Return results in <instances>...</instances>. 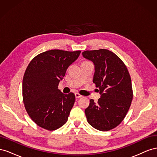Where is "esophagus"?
Here are the masks:
<instances>
[{
  "label": "esophagus",
  "mask_w": 157,
  "mask_h": 157,
  "mask_svg": "<svg viewBox=\"0 0 157 157\" xmlns=\"http://www.w3.org/2000/svg\"><path fill=\"white\" fill-rule=\"evenodd\" d=\"M75 98H77V99L82 97V96H81V95H80L78 93H75Z\"/></svg>",
  "instance_id": "1"
}]
</instances>
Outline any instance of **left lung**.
<instances>
[{"label":"left lung","instance_id":"1","mask_svg":"<svg viewBox=\"0 0 157 157\" xmlns=\"http://www.w3.org/2000/svg\"><path fill=\"white\" fill-rule=\"evenodd\" d=\"M82 54L94 65L93 82L100 94L97 103L91 99L85 109L88 122L98 130H110L121 124L130 107L133 92L130 74L122 61L108 50H86Z\"/></svg>","mask_w":157,"mask_h":157}]
</instances>
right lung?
Instances as JSON below:
<instances>
[{"label":"right lung","instance_id":"obj_1","mask_svg":"<svg viewBox=\"0 0 157 157\" xmlns=\"http://www.w3.org/2000/svg\"><path fill=\"white\" fill-rule=\"evenodd\" d=\"M80 52L46 51L27 66L22 83L23 103L28 115L40 127L55 130L67 121L75 96L72 92L63 94L58 84Z\"/></svg>","mask_w":157,"mask_h":157}]
</instances>
